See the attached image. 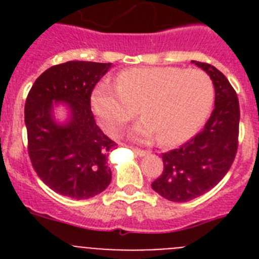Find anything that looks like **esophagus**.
<instances>
[{
  "label": "esophagus",
  "instance_id": "obj_1",
  "mask_svg": "<svg viewBox=\"0 0 259 259\" xmlns=\"http://www.w3.org/2000/svg\"><path fill=\"white\" fill-rule=\"evenodd\" d=\"M134 150V153L136 155H139V157H145V155H148L149 154V153L146 152V150H141V149H136V148H135V149H132Z\"/></svg>",
  "mask_w": 259,
  "mask_h": 259
}]
</instances>
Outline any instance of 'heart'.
<instances>
[{
	"instance_id": "obj_1",
	"label": "heart",
	"mask_w": 259,
	"mask_h": 259,
	"mask_svg": "<svg viewBox=\"0 0 259 259\" xmlns=\"http://www.w3.org/2000/svg\"><path fill=\"white\" fill-rule=\"evenodd\" d=\"M116 87L98 83L91 106L98 122L116 134L137 114L144 118L130 135L140 143L159 137L162 145L191 139L203 124L214 102V85L206 72L178 67H136L119 72Z\"/></svg>"
}]
</instances>
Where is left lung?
Instances as JSON below:
<instances>
[{"label": "left lung", "instance_id": "1", "mask_svg": "<svg viewBox=\"0 0 259 259\" xmlns=\"http://www.w3.org/2000/svg\"><path fill=\"white\" fill-rule=\"evenodd\" d=\"M210 76L214 85V110L202 131L162 154L163 172L152 188L172 202H187L206 193L228 172L237 150L240 107L227 77L209 63L192 61Z\"/></svg>", "mask_w": 259, "mask_h": 259}]
</instances>
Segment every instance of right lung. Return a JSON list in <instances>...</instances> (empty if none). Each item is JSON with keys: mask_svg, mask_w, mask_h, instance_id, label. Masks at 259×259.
Returning <instances> with one entry per match:
<instances>
[{"mask_svg": "<svg viewBox=\"0 0 259 259\" xmlns=\"http://www.w3.org/2000/svg\"><path fill=\"white\" fill-rule=\"evenodd\" d=\"M111 63L70 61L36 79L24 106L32 166L45 184L75 200L95 197L109 187L107 159L116 144L100 130L91 95ZM62 107L63 119L55 115Z\"/></svg>", "mask_w": 259, "mask_h": 259, "instance_id": "add662e5", "label": "right lung"}]
</instances>
